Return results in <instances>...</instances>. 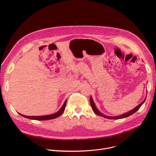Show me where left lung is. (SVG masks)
Listing matches in <instances>:
<instances>
[{
  "instance_id": "obj_1",
  "label": "left lung",
  "mask_w": 156,
  "mask_h": 156,
  "mask_svg": "<svg viewBox=\"0 0 156 156\" xmlns=\"http://www.w3.org/2000/svg\"><path fill=\"white\" fill-rule=\"evenodd\" d=\"M146 101V98L144 99V100L140 104H139L138 106H136L135 108H133V110L129 111V112H126V113H125L124 114H122L121 115H119V116H117V117H110V116H107L102 113H101L98 110V109L97 108V107H96V105L93 101V99L92 98V97L91 96L90 98V103H91V107L93 110L94 112H95V114H96L97 115H98L99 116H101V117H103L104 118H106V119H123V118H126V117H129V115H131L132 114H133L134 113H135L137 110H139V108L141 107V106L142 105V104L144 102V101Z\"/></svg>"
}]
</instances>
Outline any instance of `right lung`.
<instances>
[{
	"instance_id": "right-lung-1",
	"label": "right lung",
	"mask_w": 156,
	"mask_h": 156,
	"mask_svg": "<svg viewBox=\"0 0 156 156\" xmlns=\"http://www.w3.org/2000/svg\"><path fill=\"white\" fill-rule=\"evenodd\" d=\"M66 99L64 104H63V105L62 106V107L60 108V110L57 112L55 114H51V115H43V116H26L24 115H22L21 114H20V115H21V116H23L25 118L29 119H31V120H51V119H54L55 118L58 117L59 116H60L63 112H64L65 108V106H66Z\"/></svg>"
}]
</instances>
